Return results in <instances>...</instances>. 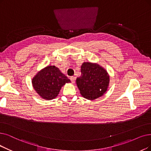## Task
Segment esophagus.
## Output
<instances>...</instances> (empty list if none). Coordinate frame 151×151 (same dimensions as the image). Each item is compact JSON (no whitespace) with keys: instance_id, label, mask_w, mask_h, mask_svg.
<instances>
[{"instance_id":"34e87169","label":"esophagus","mask_w":151,"mask_h":151,"mask_svg":"<svg viewBox=\"0 0 151 151\" xmlns=\"http://www.w3.org/2000/svg\"><path fill=\"white\" fill-rule=\"evenodd\" d=\"M70 79L72 83H74V82H75V81H76V77H73V76H72V77H70Z\"/></svg>"}]
</instances>
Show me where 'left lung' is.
<instances>
[{
    "mask_svg": "<svg viewBox=\"0 0 151 151\" xmlns=\"http://www.w3.org/2000/svg\"><path fill=\"white\" fill-rule=\"evenodd\" d=\"M109 81V75L101 66L83 63L81 65V76L77 78L76 83L84 98L94 100L106 91Z\"/></svg>",
    "mask_w": 151,
    "mask_h": 151,
    "instance_id": "8db88e82",
    "label": "left lung"
}]
</instances>
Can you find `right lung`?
I'll return each instance as SVG.
<instances>
[{"label": "right lung", "mask_w": 151, "mask_h": 151, "mask_svg": "<svg viewBox=\"0 0 151 151\" xmlns=\"http://www.w3.org/2000/svg\"><path fill=\"white\" fill-rule=\"evenodd\" d=\"M70 82L58 68L55 65H48L34 77L32 84L41 97L51 100L58 96L62 86Z\"/></svg>", "instance_id": "1"}]
</instances>
